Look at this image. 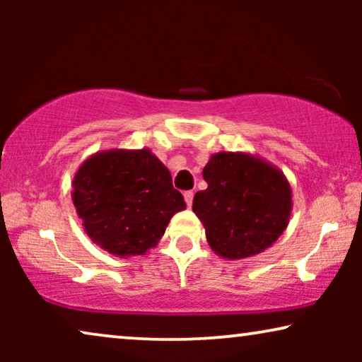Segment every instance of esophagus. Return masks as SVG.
<instances>
[{
	"instance_id": "esophagus-1",
	"label": "esophagus",
	"mask_w": 362,
	"mask_h": 362,
	"mask_svg": "<svg viewBox=\"0 0 362 362\" xmlns=\"http://www.w3.org/2000/svg\"><path fill=\"white\" fill-rule=\"evenodd\" d=\"M192 197H194V192H192V191H186L185 192V201H186L187 207L192 206Z\"/></svg>"
}]
</instances>
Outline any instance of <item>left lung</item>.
Instances as JSON below:
<instances>
[{"label":"left lung","mask_w":362,"mask_h":362,"mask_svg":"<svg viewBox=\"0 0 362 362\" xmlns=\"http://www.w3.org/2000/svg\"><path fill=\"white\" fill-rule=\"evenodd\" d=\"M207 189L196 192L192 212L207 244L227 260L262 254L284 234L291 216V187L284 173L264 158L221 151L202 170Z\"/></svg>","instance_id":"1"}]
</instances>
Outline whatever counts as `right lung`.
<instances>
[{
	"label": "right lung",
	"instance_id": "obj_1",
	"mask_svg": "<svg viewBox=\"0 0 362 362\" xmlns=\"http://www.w3.org/2000/svg\"><path fill=\"white\" fill-rule=\"evenodd\" d=\"M72 201L93 244L120 259L156 247L171 217L186 209L171 173L148 148L93 153L74 176Z\"/></svg>",
	"mask_w": 362,
	"mask_h": 362
}]
</instances>
